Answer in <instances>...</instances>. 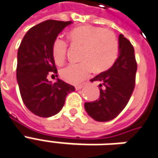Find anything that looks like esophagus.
<instances>
[{"mask_svg": "<svg viewBox=\"0 0 158 158\" xmlns=\"http://www.w3.org/2000/svg\"><path fill=\"white\" fill-rule=\"evenodd\" d=\"M84 87V84H79V85H76L75 86V88L77 89V90H80L81 88Z\"/></svg>", "mask_w": 158, "mask_h": 158, "instance_id": "1", "label": "esophagus"}]
</instances>
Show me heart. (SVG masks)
Returning a JSON list of instances; mask_svg holds the SVG:
<instances>
[{
	"mask_svg": "<svg viewBox=\"0 0 158 158\" xmlns=\"http://www.w3.org/2000/svg\"><path fill=\"white\" fill-rule=\"evenodd\" d=\"M70 41L82 46L84 49L78 64H69L60 70V76L70 83H78L88 77L94 68L104 71L112 66L118 55L119 45L115 34L102 27L85 25L77 27L69 34ZM67 43L57 38L52 44V56L56 63L61 64L65 59Z\"/></svg>",
	"mask_w": 158,
	"mask_h": 158,
	"instance_id": "obj_1",
	"label": "heart"
}]
</instances>
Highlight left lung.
Wrapping results in <instances>:
<instances>
[{
    "mask_svg": "<svg viewBox=\"0 0 158 158\" xmlns=\"http://www.w3.org/2000/svg\"><path fill=\"white\" fill-rule=\"evenodd\" d=\"M119 56L109 70L99 74L90 81L100 82V96L84 107L89 117L98 122H108L117 117L127 106L134 91L137 64L135 49L123 34L118 37Z\"/></svg>",
    "mask_w": 158,
    "mask_h": 158,
    "instance_id": "1",
    "label": "left lung"
}]
</instances>
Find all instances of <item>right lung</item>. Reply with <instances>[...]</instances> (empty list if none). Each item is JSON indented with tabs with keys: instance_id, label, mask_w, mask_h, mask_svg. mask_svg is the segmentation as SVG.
I'll list each match as a JSON object with an SVG mask.
<instances>
[{
	"instance_id": "obj_1",
	"label": "right lung",
	"mask_w": 158,
	"mask_h": 158,
	"mask_svg": "<svg viewBox=\"0 0 158 158\" xmlns=\"http://www.w3.org/2000/svg\"><path fill=\"white\" fill-rule=\"evenodd\" d=\"M71 21L47 20L30 29L18 51L17 81L25 106L38 117H50L59 113L74 86L57 78L48 81V73L57 74L52 44Z\"/></svg>"
}]
</instances>
